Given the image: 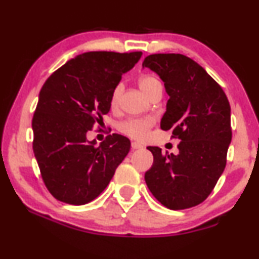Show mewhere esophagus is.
<instances>
[{
    "label": "esophagus",
    "instance_id": "obj_1",
    "mask_svg": "<svg viewBox=\"0 0 259 259\" xmlns=\"http://www.w3.org/2000/svg\"><path fill=\"white\" fill-rule=\"evenodd\" d=\"M132 148L133 149H140V148H143V146L141 145V143H139V142H133L132 143Z\"/></svg>",
    "mask_w": 259,
    "mask_h": 259
}]
</instances>
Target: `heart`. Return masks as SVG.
I'll list each match as a JSON object with an SVG mask.
<instances>
[{
    "instance_id": "heart-1",
    "label": "heart",
    "mask_w": 259,
    "mask_h": 259,
    "mask_svg": "<svg viewBox=\"0 0 259 259\" xmlns=\"http://www.w3.org/2000/svg\"><path fill=\"white\" fill-rule=\"evenodd\" d=\"M140 88L146 95H149V93L153 90L155 87L161 85L159 80H158L153 76H143L139 80ZM121 93V85H117L116 88L113 89L111 95V105L116 106L118 104V100H119ZM154 119L151 117L146 118H130V119H126L118 125L119 130L123 134L129 136V138H133L135 140H143L147 138L148 132L151 130V127L153 126Z\"/></svg>"
}]
</instances>
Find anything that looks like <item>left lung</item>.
Returning a JSON list of instances; mask_svg holds the SVG:
<instances>
[{
  "label": "left lung",
  "mask_w": 259,
  "mask_h": 259,
  "mask_svg": "<svg viewBox=\"0 0 259 259\" xmlns=\"http://www.w3.org/2000/svg\"><path fill=\"white\" fill-rule=\"evenodd\" d=\"M143 67L164 82L166 112L163 130H172L181 142L179 154L147 147L153 165L145 174L148 189L170 210L197 206L216 186L227 164L232 141L230 105L219 83L191 58L182 54H152Z\"/></svg>",
  "instance_id": "1"
}]
</instances>
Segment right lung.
I'll return each mask as SVG.
<instances>
[{
    "label": "right lung",
    "mask_w": 259,
    "mask_h": 259,
    "mask_svg": "<svg viewBox=\"0 0 259 259\" xmlns=\"http://www.w3.org/2000/svg\"><path fill=\"white\" fill-rule=\"evenodd\" d=\"M142 53L88 52L51 74L32 118V148L43 182L58 200L84 205L108 186L130 151L125 136L112 134L95 146L87 133L111 108V95Z\"/></svg>",
    "instance_id": "1"
}]
</instances>
